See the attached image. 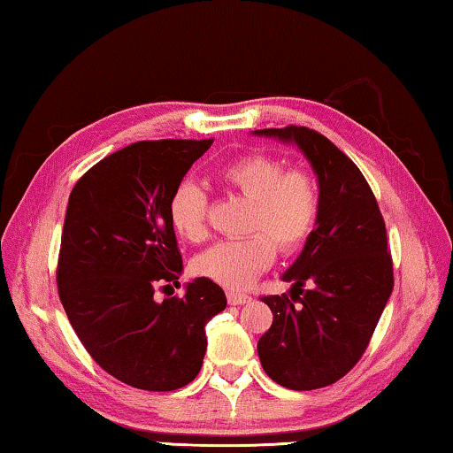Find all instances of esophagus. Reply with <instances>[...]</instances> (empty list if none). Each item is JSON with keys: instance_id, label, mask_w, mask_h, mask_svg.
Segmentation results:
<instances>
[{"instance_id": "obj_1", "label": "esophagus", "mask_w": 453, "mask_h": 453, "mask_svg": "<svg viewBox=\"0 0 453 453\" xmlns=\"http://www.w3.org/2000/svg\"><path fill=\"white\" fill-rule=\"evenodd\" d=\"M226 299L231 305H242V303H249L250 302V296L249 294H242V291H226Z\"/></svg>"}]
</instances>
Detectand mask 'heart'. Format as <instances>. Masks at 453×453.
<instances>
[{
  "instance_id": "obj_1",
  "label": "heart",
  "mask_w": 453,
  "mask_h": 453,
  "mask_svg": "<svg viewBox=\"0 0 453 453\" xmlns=\"http://www.w3.org/2000/svg\"><path fill=\"white\" fill-rule=\"evenodd\" d=\"M228 190L250 203L245 239L225 241L196 257L194 269L225 288L253 283L275 261L277 247L285 253L302 249L314 234L322 214L318 178L303 168L285 170L281 159L249 154L219 172ZM206 194L194 182L176 186L170 198L173 231L190 242L208 239Z\"/></svg>"
}]
</instances>
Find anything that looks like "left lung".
<instances>
[{"label": "left lung", "instance_id": "1", "mask_svg": "<svg viewBox=\"0 0 453 453\" xmlns=\"http://www.w3.org/2000/svg\"><path fill=\"white\" fill-rule=\"evenodd\" d=\"M255 135L296 143L322 190L316 231L283 273L291 297H263L273 324L257 342L269 379L311 391L352 371L371 342L393 291L387 228L365 176L328 137L297 125Z\"/></svg>", "mask_w": 453, "mask_h": 453}]
</instances>
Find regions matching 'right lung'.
Instances as JSON below:
<instances>
[{
  "label": "right lung",
  "mask_w": 453,
  "mask_h": 453,
  "mask_svg": "<svg viewBox=\"0 0 453 453\" xmlns=\"http://www.w3.org/2000/svg\"><path fill=\"white\" fill-rule=\"evenodd\" d=\"M214 139L137 142L95 164L68 198L58 296L76 336L111 377L143 391H176L196 379L204 326L226 308L198 277L184 297L157 302L182 273L170 198Z\"/></svg>",
  "instance_id": "obj_1"
}]
</instances>
